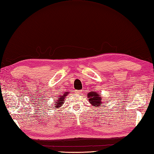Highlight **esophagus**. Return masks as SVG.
<instances>
[{"mask_svg":"<svg viewBox=\"0 0 154 154\" xmlns=\"http://www.w3.org/2000/svg\"><path fill=\"white\" fill-rule=\"evenodd\" d=\"M83 91H82V90H79V91H76V93H77V94H81V93H82Z\"/></svg>","mask_w":154,"mask_h":154,"instance_id":"obj_1","label":"esophagus"}]
</instances>
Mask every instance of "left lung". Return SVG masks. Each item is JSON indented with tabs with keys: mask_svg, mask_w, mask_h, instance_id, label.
<instances>
[{
	"mask_svg": "<svg viewBox=\"0 0 154 154\" xmlns=\"http://www.w3.org/2000/svg\"><path fill=\"white\" fill-rule=\"evenodd\" d=\"M99 96V94L96 93L95 92H91L88 93V98H89L90 103L94 106H100L102 105L103 102H101V100L103 99Z\"/></svg>",
	"mask_w": 154,
	"mask_h": 154,
	"instance_id": "8db88e82",
	"label": "left lung"
}]
</instances>
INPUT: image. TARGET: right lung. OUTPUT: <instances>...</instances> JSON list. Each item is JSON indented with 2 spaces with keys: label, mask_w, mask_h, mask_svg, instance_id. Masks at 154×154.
<instances>
[{
  "label": "right lung",
  "mask_w": 154,
  "mask_h": 154,
  "mask_svg": "<svg viewBox=\"0 0 154 154\" xmlns=\"http://www.w3.org/2000/svg\"><path fill=\"white\" fill-rule=\"evenodd\" d=\"M68 93H64V94H62L61 95H60V99L59 100H57V102H55L54 103V108H58L59 107V106H61L62 105V103H63V100L65 99V97H66L67 95L66 94H67Z\"/></svg>",
  "instance_id": "right-lung-1"
}]
</instances>
